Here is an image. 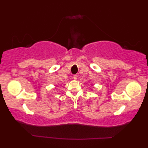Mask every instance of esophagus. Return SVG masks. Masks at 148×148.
I'll use <instances>...</instances> for the list:
<instances>
[{"instance_id":"obj_1","label":"esophagus","mask_w":148,"mask_h":148,"mask_svg":"<svg viewBox=\"0 0 148 148\" xmlns=\"http://www.w3.org/2000/svg\"><path fill=\"white\" fill-rule=\"evenodd\" d=\"M73 78L75 80L77 79V75H74L73 77Z\"/></svg>"}]
</instances>
